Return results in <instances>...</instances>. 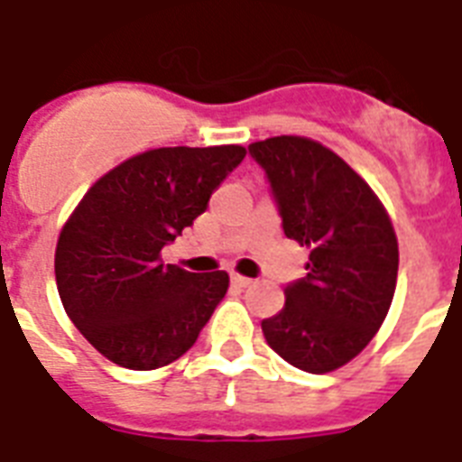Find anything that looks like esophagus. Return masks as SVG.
<instances>
[{
    "mask_svg": "<svg viewBox=\"0 0 462 462\" xmlns=\"http://www.w3.org/2000/svg\"><path fill=\"white\" fill-rule=\"evenodd\" d=\"M230 281L235 288H249V285H252V281H249V278H245V275H239V273H232Z\"/></svg>",
    "mask_w": 462,
    "mask_h": 462,
    "instance_id": "obj_1",
    "label": "esophagus"
}]
</instances>
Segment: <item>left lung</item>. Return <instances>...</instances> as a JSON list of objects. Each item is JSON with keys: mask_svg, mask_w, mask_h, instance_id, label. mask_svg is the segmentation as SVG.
Listing matches in <instances>:
<instances>
[{"mask_svg": "<svg viewBox=\"0 0 462 462\" xmlns=\"http://www.w3.org/2000/svg\"><path fill=\"white\" fill-rule=\"evenodd\" d=\"M266 172L290 239L309 246L307 275L261 321L266 343L297 369L333 372L376 336L393 302L398 239L369 184L321 143L273 136L249 146Z\"/></svg>", "mask_w": 462, "mask_h": 462, "instance_id": "obj_1", "label": "left lung"}]
</instances>
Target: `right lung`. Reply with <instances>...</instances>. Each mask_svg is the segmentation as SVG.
<instances>
[{"label": "right lung", "mask_w": 462, "mask_h": 462, "mask_svg": "<svg viewBox=\"0 0 462 462\" xmlns=\"http://www.w3.org/2000/svg\"><path fill=\"white\" fill-rule=\"evenodd\" d=\"M242 146L153 148L86 191L61 227L54 278L74 326L100 355L148 372L196 343L227 292L225 271L162 263L174 242L245 160Z\"/></svg>", "instance_id": "1"}]
</instances>
